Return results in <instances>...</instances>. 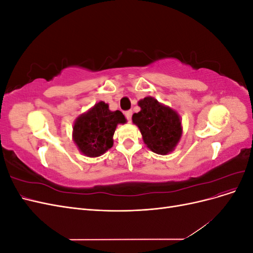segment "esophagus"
<instances>
[{"label":"esophagus","mask_w":253,"mask_h":253,"mask_svg":"<svg viewBox=\"0 0 253 253\" xmlns=\"http://www.w3.org/2000/svg\"><path fill=\"white\" fill-rule=\"evenodd\" d=\"M132 115H133V112H132V111H126V112H125V116H126V120H127L128 122H131V120H132Z\"/></svg>","instance_id":"1"}]
</instances>
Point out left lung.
I'll use <instances>...</instances> for the list:
<instances>
[{"mask_svg": "<svg viewBox=\"0 0 253 253\" xmlns=\"http://www.w3.org/2000/svg\"><path fill=\"white\" fill-rule=\"evenodd\" d=\"M138 104L141 111L134 114L132 119L138 126L144 143L157 154L173 151L181 136L178 114L152 97H145Z\"/></svg>", "mask_w": 253, "mask_h": 253, "instance_id": "obj_1", "label": "left lung"}]
</instances>
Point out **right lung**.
I'll list each match as a JSON object with an SVG mask.
<instances>
[{
  "instance_id": "obj_1",
  "label": "right lung",
  "mask_w": 253,
  "mask_h": 253,
  "mask_svg": "<svg viewBox=\"0 0 253 253\" xmlns=\"http://www.w3.org/2000/svg\"><path fill=\"white\" fill-rule=\"evenodd\" d=\"M126 118L120 111L111 112L109 105L99 102L81 115L74 126V141L84 155L97 157L113 147V135Z\"/></svg>"
}]
</instances>
